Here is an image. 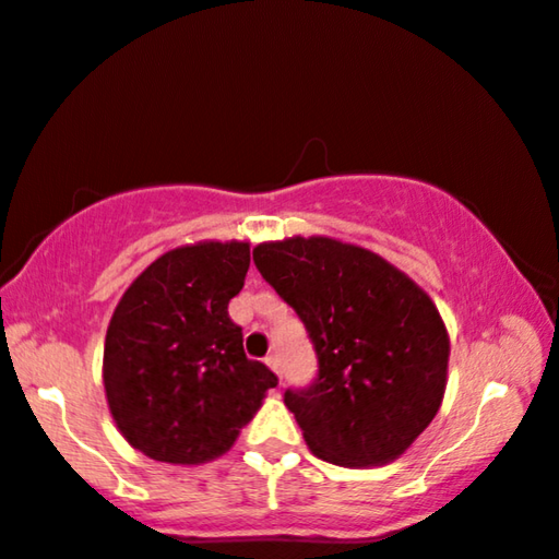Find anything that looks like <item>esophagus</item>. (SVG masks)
<instances>
[{
  "instance_id": "1",
  "label": "esophagus",
  "mask_w": 559,
  "mask_h": 559,
  "mask_svg": "<svg viewBox=\"0 0 559 559\" xmlns=\"http://www.w3.org/2000/svg\"><path fill=\"white\" fill-rule=\"evenodd\" d=\"M266 365L271 367L273 372H276V374L281 377V357H278V355H269V357H266Z\"/></svg>"
}]
</instances>
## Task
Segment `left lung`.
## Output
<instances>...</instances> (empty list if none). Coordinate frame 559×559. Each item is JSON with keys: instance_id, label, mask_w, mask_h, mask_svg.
Returning <instances> with one entry per match:
<instances>
[{"instance_id": "obj_1", "label": "left lung", "mask_w": 559, "mask_h": 559, "mask_svg": "<svg viewBox=\"0 0 559 559\" xmlns=\"http://www.w3.org/2000/svg\"><path fill=\"white\" fill-rule=\"evenodd\" d=\"M253 263L313 340L316 382L283 396L308 449L347 468L400 459L447 392L449 333L427 290L330 236L263 241Z\"/></svg>"}]
</instances>
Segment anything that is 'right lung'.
I'll list each match as a JSON object with an SVG mask.
<instances>
[{
	"label": "right lung",
	"instance_id": "add662e5",
	"mask_svg": "<svg viewBox=\"0 0 559 559\" xmlns=\"http://www.w3.org/2000/svg\"><path fill=\"white\" fill-rule=\"evenodd\" d=\"M249 241L167 251L122 293L103 349L118 431L145 456L200 466L224 456L278 380L243 353L229 300L243 288Z\"/></svg>",
	"mask_w": 559,
	"mask_h": 559
}]
</instances>
